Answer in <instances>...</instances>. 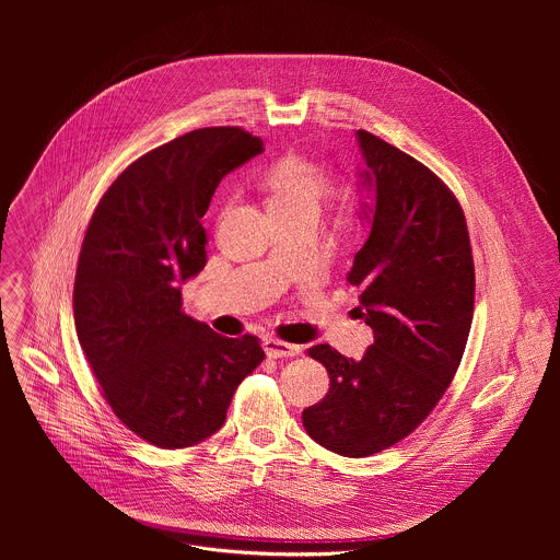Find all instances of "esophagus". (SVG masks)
I'll list each match as a JSON object with an SVG mask.
<instances>
[{
	"mask_svg": "<svg viewBox=\"0 0 560 560\" xmlns=\"http://www.w3.org/2000/svg\"><path fill=\"white\" fill-rule=\"evenodd\" d=\"M264 350L270 359H288V357H296L301 352V346L285 343V341H279V339H266Z\"/></svg>",
	"mask_w": 560,
	"mask_h": 560,
	"instance_id": "esophagus-1",
	"label": "esophagus"
}]
</instances>
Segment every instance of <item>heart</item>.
Returning <instances> with one entry per match:
<instances>
[{"label": "heart", "mask_w": 560, "mask_h": 560, "mask_svg": "<svg viewBox=\"0 0 560 560\" xmlns=\"http://www.w3.org/2000/svg\"><path fill=\"white\" fill-rule=\"evenodd\" d=\"M270 212H312L318 214L330 195V179L301 159H288L275 166L266 179Z\"/></svg>", "instance_id": "heart-1"}]
</instances>
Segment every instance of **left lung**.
Here are the masks:
<instances>
[{"label": "left lung", "mask_w": 560, "mask_h": 560, "mask_svg": "<svg viewBox=\"0 0 560 560\" xmlns=\"http://www.w3.org/2000/svg\"><path fill=\"white\" fill-rule=\"evenodd\" d=\"M370 223L348 275L374 343L361 361L310 348L330 374L305 432L341 456H370L406 439L434 410L460 363L474 314V261L465 214L415 156L357 130Z\"/></svg>", "instance_id": "1"}]
</instances>
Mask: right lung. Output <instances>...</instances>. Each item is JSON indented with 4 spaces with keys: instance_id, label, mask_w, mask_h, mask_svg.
Returning a JSON list of instances; mask_svg holds the SVG:
<instances>
[{
    "instance_id": "add662e5",
    "label": "right lung",
    "mask_w": 560,
    "mask_h": 560,
    "mask_svg": "<svg viewBox=\"0 0 560 560\" xmlns=\"http://www.w3.org/2000/svg\"><path fill=\"white\" fill-rule=\"evenodd\" d=\"M264 152L250 132L199 128L130 164L102 197L74 275L77 339L119 421L179 450L212 436L261 361L257 337L225 339L182 310L206 266L201 217L219 182Z\"/></svg>"
}]
</instances>
